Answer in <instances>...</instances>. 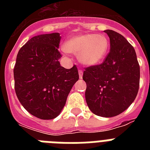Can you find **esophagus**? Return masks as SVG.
Returning a JSON list of instances; mask_svg holds the SVG:
<instances>
[{
	"label": "esophagus",
	"mask_w": 150,
	"mask_h": 150,
	"mask_svg": "<svg viewBox=\"0 0 150 150\" xmlns=\"http://www.w3.org/2000/svg\"><path fill=\"white\" fill-rule=\"evenodd\" d=\"M79 75L80 79H82V76H83V71L82 70H79Z\"/></svg>",
	"instance_id": "obj_1"
}]
</instances>
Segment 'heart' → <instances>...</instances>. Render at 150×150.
Segmentation results:
<instances>
[{
	"label": "heart",
	"mask_w": 150,
	"mask_h": 150,
	"mask_svg": "<svg viewBox=\"0 0 150 150\" xmlns=\"http://www.w3.org/2000/svg\"><path fill=\"white\" fill-rule=\"evenodd\" d=\"M109 47V40L106 36L95 33L71 36L64 43V50L77 54L79 61L85 66H94L100 63L107 56Z\"/></svg>",
	"instance_id": "obj_1"
}]
</instances>
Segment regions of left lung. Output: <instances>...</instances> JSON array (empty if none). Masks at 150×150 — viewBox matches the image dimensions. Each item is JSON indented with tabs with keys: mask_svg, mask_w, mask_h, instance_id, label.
Instances as JSON below:
<instances>
[{
	"mask_svg": "<svg viewBox=\"0 0 150 150\" xmlns=\"http://www.w3.org/2000/svg\"><path fill=\"white\" fill-rule=\"evenodd\" d=\"M110 50L101 64L83 72L85 93L94 114L111 117L124 112L135 100L139 87L140 68L132 46L122 35L107 29Z\"/></svg>",
	"mask_w": 150,
	"mask_h": 150,
	"instance_id": "8db88e82",
	"label": "left lung"
}]
</instances>
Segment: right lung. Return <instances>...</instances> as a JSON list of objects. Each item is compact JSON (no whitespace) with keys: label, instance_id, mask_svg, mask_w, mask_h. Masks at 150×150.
Listing matches in <instances>:
<instances>
[{"label":"right lung","instance_id":"1","mask_svg":"<svg viewBox=\"0 0 150 150\" xmlns=\"http://www.w3.org/2000/svg\"><path fill=\"white\" fill-rule=\"evenodd\" d=\"M58 33L31 38L18 53L14 68L16 96L32 115L50 120L58 116L79 80L76 66L61 67Z\"/></svg>","mask_w":150,"mask_h":150}]
</instances>
